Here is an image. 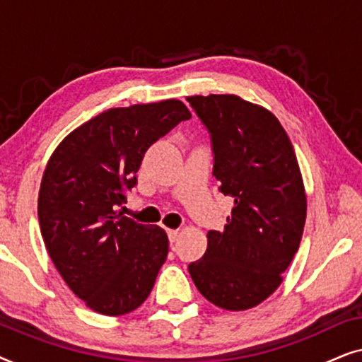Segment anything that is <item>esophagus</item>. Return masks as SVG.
<instances>
[{
	"label": "esophagus",
	"instance_id": "esophagus-1",
	"mask_svg": "<svg viewBox=\"0 0 362 362\" xmlns=\"http://www.w3.org/2000/svg\"><path fill=\"white\" fill-rule=\"evenodd\" d=\"M168 237H170V242L173 244V242H176L177 237H180V230H177V229H170V230H168Z\"/></svg>",
	"mask_w": 362,
	"mask_h": 362
}]
</instances>
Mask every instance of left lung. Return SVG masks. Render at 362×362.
I'll list each match as a JSON object with an SVG mask.
<instances>
[{
	"label": "left lung",
	"instance_id": "1",
	"mask_svg": "<svg viewBox=\"0 0 362 362\" xmlns=\"http://www.w3.org/2000/svg\"><path fill=\"white\" fill-rule=\"evenodd\" d=\"M211 133L219 191L234 199L224 230L189 264L201 295L242 311L269 298L300 247L306 219L303 177L293 145L274 113L230 95L187 97Z\"/></svg>",
	"mask_w": 362,
	"mask_h": 362
}]
</instances>
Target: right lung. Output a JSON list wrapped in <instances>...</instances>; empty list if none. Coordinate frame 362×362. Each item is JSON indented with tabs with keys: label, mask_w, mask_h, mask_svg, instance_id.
<instances>
[{
	"label": "right lung",
	"mask_w": 362,
	"mask_h": 362,
	"mask_svg": "<svg viewBox=\"0 0 362 362\" xmlns=\"http://www.w3.org/2000/svg\"><path fill=\"white\" fill-rule=\"evenodd\" d=\"M189 118L176 98L110 108L69 133L49 158L37 199L44 244L69 288L97 313H130L151 293L168 235L120 207L148 148Z\"/></svg>",
	"instance_id": "right-lung-1"
}]
</instances>
